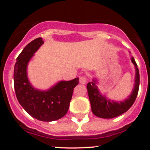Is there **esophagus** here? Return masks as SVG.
Returning <instances> with one entry per match:
<instances>
[{
	"label": "esophagus",
	"mask_w": 150,
	"mask_h": 150,
	"mask_svg": "<svg viewBox=\"0 0 150 150\" xmlns=\"http://www.w3.org/2000/svg\"><path fill=\"white\" fill-rule=\"evenodd\" d=\"M86 82H87V77L85 76L80 77V82L81 84H85Z\"/></svg>",
	"instance_id": "34e87169"
}]
</instances>
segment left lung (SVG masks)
Returning <instances> with one entry per match:
<instances>
[{
    "label": "left lung",
    "mask_w": 150,
    "mask_h": 150,
    "mask_svg": "<svg viewBox=\"0 0 150 150\" xmlns=\"http://www.w3.org/2000/svg\"><path fill=\"white\" fill-rule=\"evenodd\" d=\"M132 63L135 67V80L133 90L128 99L123 101H114L108 99L101 94L96 85L95 80L89 82L87 85L89 99L90 101L92 111L95 116L102 118H113L123 114L132 106L138 94L140 86V74L137 65L131 56Z\"/></svg>",
    "instance_id": "8db88e82"
}]
</instances>
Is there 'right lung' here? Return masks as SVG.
<instances>
[{"mask_svg": "<svg viewBox=\"0 0 150 150\" xmlns=\"http://www.w3.org/2000/svg\"><path fill=\"white\" fill-rule=\"evenodd\" d=\"M44 41L39 37L24 48L17 58L14 68V87L17 99L30 116L42 121H53L66 114L79 78L61 81L47 91L34 89L27 78V68L34 53Z\"/></svg>", "mask_w": 150, "mask_h": 150, "instance_id": "right-lung-1", "label": "right lung"}]
</instances>
